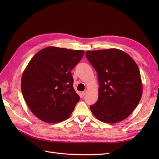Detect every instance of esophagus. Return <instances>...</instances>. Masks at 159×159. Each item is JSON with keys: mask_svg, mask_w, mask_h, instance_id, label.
I'll return each instance as SVG.
<instances>
[{"mask_svg": "<svg viewBox=\"0 0 159 159\" xmlns=\"http://www.w3.org/2000/svg\"><path fill=\"white\" fill-rule=\"evenodd\" d=\"M87 91H84V92H82V95H83V96H85L86 94H87Z\"/></svg>", "mask_w": 159, "mask_h": 159, "instance_id": "esophagus-1", "label": "esophagus"}]
</instances>
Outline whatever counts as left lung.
I'll return each mask as SVG.
<instances>
[{"label":"left lung","mask_w":159,"mask_h":159,"mask_svg":"<svg viewBox=\"0 0 159 159\" xmlns=\"http://www.w3.org/2000/svg\"><path fill=\"white\" fill-rule=\"evenodd\" d=\"M98 78V99L90 107L98 120L115 124L133 112L142 96V82L137 63L122 50L111 48L86 51Z\"/></svg>","instance_id":"8db88e82"}]
</instances>
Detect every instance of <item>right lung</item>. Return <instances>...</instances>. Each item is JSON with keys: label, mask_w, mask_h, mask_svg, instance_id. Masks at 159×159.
I'll use <instances>...</instances> for the list:
<instances>
[{"label": "right lung", "mask_w": 159, "mask_h": 159, "mask_svg": "<svg viewBox=\"0 0 159 159\" xmlns=\"http://www.w3.org/2000/svg\"><path fill=\"white\" fill-rule=\"evenodd\" d=\"M84 52L48 46L28 63L22 76V93L29 109L40 120L59 123L70 117L80 100L73 87L71 70Z\"/></svg>", "instance_id": "right-lung-1"}]
</instances>
